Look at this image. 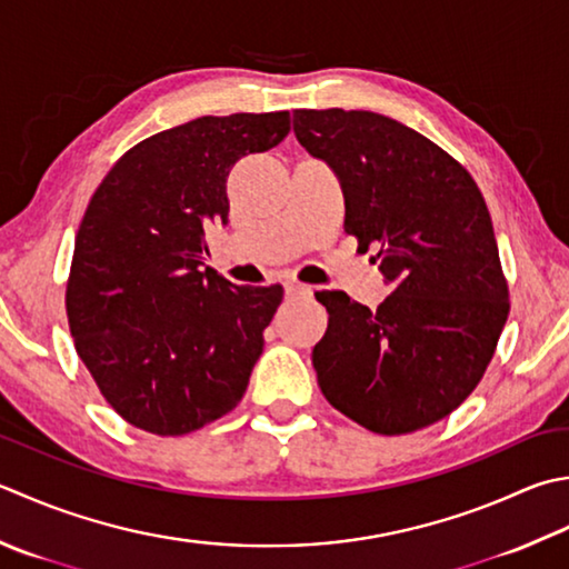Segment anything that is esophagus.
I'll return each mask as SVG.
<instances>
[{
    "mask_svg": "<svg viewBox=\"0 0 569 569\" xmlns=\"http://www.w3.org/2000/svg\"><path fill=\"white\" fill-rule=\"evenodd\" d=\"M313 293V288L306 286V283H298V281H288L286 283V296H298V298H308Z\"/></svg>",
    "mask_w": 569,
    "mask_h": 569,
    "instance_id": "obj_1",
    "label": "esophagus"
}]
</instances>
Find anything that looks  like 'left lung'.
I'll return each instance as SVG.
<instances>
[{
	"label": "left lung",
	"instance_id": "left-lung-1",
	"mask_svg": "<svg viewBox=\"0 0 569 569\" xmlns=\"http://www.w3.org/2000/svg\"><path fill=\"white\" fill-rule=\"evenodd\" d=\"M298 142L338 174L345 231L380 247L377 310L320 291L318 385L375 433L443 419L481 382L508 320L491 214L473 177L417 130L372 110H293Z\"/></svg>",
	"mask_w": 569,
	"mask_h": 569
}]
</instances>
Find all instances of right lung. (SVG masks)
Returning <instances> with one entry per match:
<instances>
[{
	"label": "right lung",
	"mask_w": 569,
	"mask_h": 569,
	"mask_svg": "<svg viewBox=\"0 0 569 569\" xmlns=\"http://www.w3.org/2000/svg\"><path fill=\"white\" fill-rule=\"evenodd\" d=\"M288 130V110L189 120L130 148L91 197L66 313L78 358L132 427L182 437L247 392L283 288L209 269L204 231L227 224L233 162Z\"/></svg>",
	"instance_id": "1"
}]
</instances>
